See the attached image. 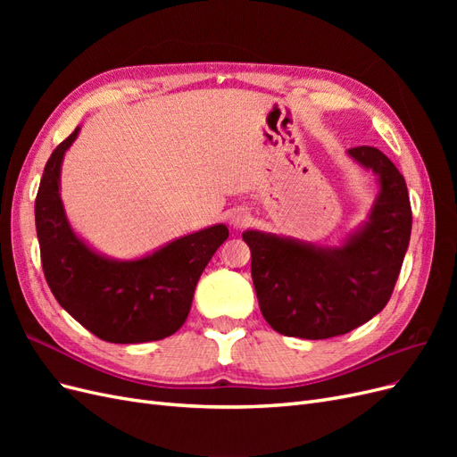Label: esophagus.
I'll return each instance as SVG.
<instances>
[{"label": "esophagus", "instance_id": "34e87169", "mask_svg": "<svg viewBox=\"0 0 457 457\" xmlns=\"http://www.w3.org/2000/svg\"><path fill=\"white\" fill-rule=\"evenodd\" d=\"M247 219H250V217H247V215L242 213V212L234 213V215H232V225H234V227H244Z\"/></svg>", "mask_w": 457, "mask_h": 457}]
</instances>
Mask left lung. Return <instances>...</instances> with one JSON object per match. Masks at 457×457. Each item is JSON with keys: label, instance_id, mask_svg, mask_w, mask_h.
Segmentation results:
<instances>
[{"label": "left lung", "instance_id": "1", "mask_svg": "<svg viewBox=\"0 0 457 457\" xmlns=\"http://www.w3.org/2000/svg\"><path fill=\"white\" fill-rule=\"evenodd\" d=\"M349 154L379 175L370 220L347 244H309L245 230L259 309L282 336L328 339L349 334L389 303L410 244L411 205L403 173L373 146Z\"/></svg>", "mask_w": 457, "mask_h": 457}]
</instances>
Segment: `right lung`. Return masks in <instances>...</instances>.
Masks as SVG:
<instances>
[{
	"label": "right lung",
	"mask_w": 457,
	"mask_h": 457,
	"mask_svg": "<svg viewBox=\"0 0 457 457\" xmlns=\"http://www.w3.org/2000/svg\"><path fill=\"white\" fill-rule=\"evenodd\" d=\"M78 131L53 150L36 196L46 280L59 305L103 341L168 337L185 324L200 274L228 238V228H204L137 261H110L91 252L68 225L59 195L61 163Z\"/></svg>",
	"instance_id": "1"
}]
</instances>
